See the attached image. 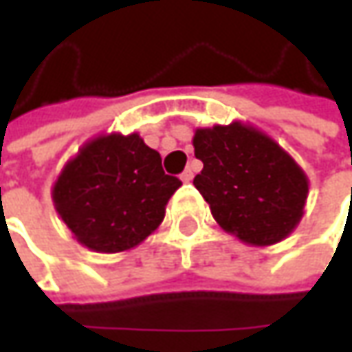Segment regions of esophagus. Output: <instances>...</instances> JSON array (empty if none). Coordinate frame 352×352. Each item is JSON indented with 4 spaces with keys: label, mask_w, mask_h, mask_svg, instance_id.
I'll list each match as a JSON object with an SVG mask.
<instances>
[{
    "label": "esophagus",
    "mask_w": 352,
    "mask_h": 352,
    "mask_svg": "<svg viewBox=\"0 0 352 352\" xmlns=\"http://www.w3.org/2000/svg\"><path fill=\"white\" fill-rule=\"evenodd\" d=\"M192 178H194V172H192V168H186L182 174H180V180H182L184 184L192 182Z\"/></svg>",
    "instance_id": "34e87169"
}]
</instances>
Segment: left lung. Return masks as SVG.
<instances>
[{"label": "left lung", "instance_id": "left-lung-1", "mask_svg": "<svg viewBox=\"0 0 352 352\" xmlns=\"http://www.w3.org/2000/svg\"><path fill=\"white\" fill-rule=\"evenodd\" d=\"M192 142L204 162L194 186L223 231L250 247H270L298 227L309 180L272 137L233 121L196 129Z\"/></svg>", "mask_w": 352, "mask_h": 352}]
</instances>
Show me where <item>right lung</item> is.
Here are the masks:
<instances>
[{"mask_svg": "<svg viewBox=\"0 0 352 352\" xmlns=\"http://www.w3.org/2000/svg\"><path fill=\"white\" fill-rule=\"evenodd\" d=\"M182 186L139 133L98 135L72 156L52 186L54 210L74 239L96 252L141 245L162 223Z\"/></svg>", "mask_w": 352, "mask_h": 352, "instance_id": "add662e5", "label": "right lung"}]
</instances>
